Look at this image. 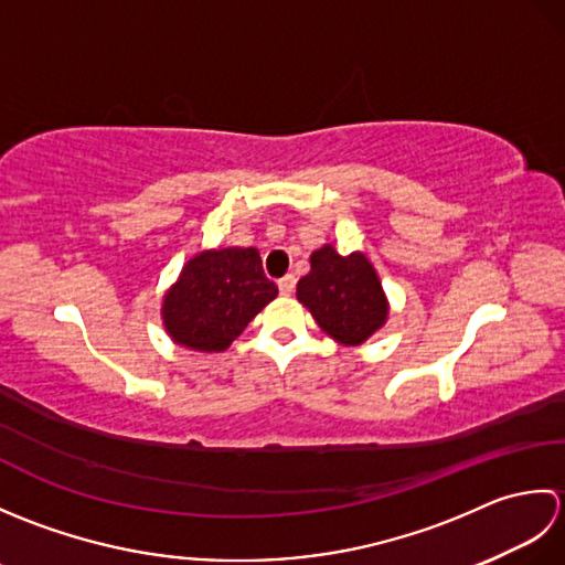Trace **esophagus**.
<instances>
[{
  "label": "esophagus",
  "instance_id": "34e87169",
  "mask_svg": "<svg viewBox=\"0 0 565 565\" xmlns=\"http://www.w3.org/2000/svg\"><path fill=\"white\" fill-rule=\"evenodd\" d=\"M279 291H281V296H291L296 291V276L294 274H286L284 279H279Z\"/></svg>",
  "mask_w": 565,
  "mask_h": 565
}]
</instances>
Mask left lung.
Wrapping results in <instances>:
<instances>
[{
    "mask_svg": "<svg viewBox=\"0 0 565 565\" xmlns=\"http://www.w3.org/2000/svg\"><path fill=\"white\" fill-rule=\"evenodd\" d=\"M298 301L342 344H362L388 316L381 281L362 252L342 257L332 245L310 255V274L298 281Z\"/></svg>",
    "mask_w": 565,
    "mask_h": 565,
    "instance_id": "obj_1",
    "label": "left lung"
}]
</instances>
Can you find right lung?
Listing matches in <instances>:
<instances>
[{"instance_id": "1", "label": "right lung", "mask_w": 565, "mask_h": 565, "mask_svg": "<svg viewBox=\"0 0 565 565\" xmlns=\"http://www.w3.org/2000/svg\"><path fill=\"white\" fill-rule=\"evenodd\" d=\"M276 294L257 249L201 252L164 296V328L189 350L223 352Z\"/></svg>"}]
</instances>
